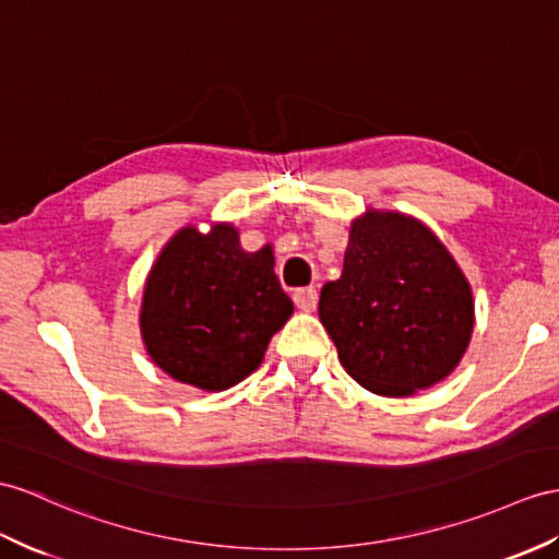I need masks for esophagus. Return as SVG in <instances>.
<instances>
[{
  "label": "esophagus",
  "instance_id": "1",
  "mask_svg": "<svg viewBox=\"0 0 559 559\" xmlns=\"http://www.w3.org/2000/svg\"><path fill=\"white\" fill-rule=\"evenodd\" d=\"M292 298H294L296 308H301V310H306V312L316 310V306H318V292H316V287H301V289H296Z\"/></svg>",
  "mask_w": 559,
  "mask_h": 559
}]
</instances>
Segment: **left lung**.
I'll use <instances>...</instances> for the list:
<instances>
[{"label": "left lung", "instance_id": "1", "mask_svg": "<svg viewBox=\"0 0 559 559\" xmlns=\"http://www.w3.org/2000/svg\"><path fill=\"white\" fill-rule=\"evenodd\" d=\"M318 312L346 372L382 396L439 384L474 326L465 275L425 225L401 213L353 223L344 272L322 287Z\"/></svg>", "mask_w": 559, "mask_h": 559}]
</instances>
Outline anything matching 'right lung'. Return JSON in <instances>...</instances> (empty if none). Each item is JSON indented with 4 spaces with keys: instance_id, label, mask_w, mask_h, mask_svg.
<instances>
[{
    "instance_id": "add662e5",
    "label": "right lung",
    "mask_w": 559,
    "mask_h": 559,
    "mask_svg": "<svg viewBox=\"0 0 559 559\" xmlns=\"http://www.w3.org/2000/svg\"><path fill=\"white\" fill-rule=\"evenodd\" d=\"M270 247L239 249L233 225L177 233L146 280L142 336L148 356L177 382L225 391L263 360L292 316Z\"/></svg>"
}]
</instances>
